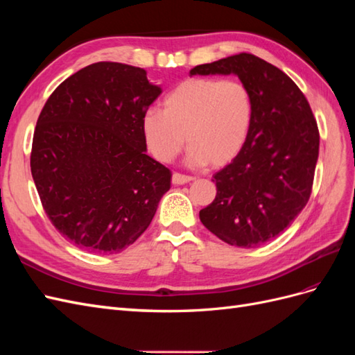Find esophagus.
I'll use <instances>...</instances> for the list:
<instances>
[{
    "label": "esophagus",
    "instance_id": "34e87169",
    "mask_svg": "<svg viewBox=\"0 0 355 355\" xmlns=\"http://www.w3.org/2000/svg\"><path fill=\"white\" fill-rule=\"evenodd\" d=\"M192 179H194L192 176L173 173V176H171V184H173V185H184V184H188V182H191Z\"/></svg>",
    "mask_w": 355,
    "mask_h": 355
}]
</instances>
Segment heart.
I'll use <instances>...</instances> for the list:
<instances>
[{
    "instance_id": "heart-1",
    "label": "heart",
    "mask_w": 355,
    "mask_h": 355,
    "mask_svg": "<svg viewBox=\"0 0 355 355\" xmlns=\"http://www.w3.org/2000/svg\"><path fill=\"white\" fill-rule=\"evenodd\" d=\"M164 110L149 108L142 132L151 154L168 163L189 145V166L228 164L250 133L252 94L239 80L188 78L164 98Z\"/></svg>"
}]
</instances>
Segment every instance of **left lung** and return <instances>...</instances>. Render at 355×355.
Wrapping results in <instances>:
<instances>
[{"label": "left lung", "mask_w": 355, "mask_h": 355, "mask_svg": "<svg viewBox=\"0 0 355 355\" xmlns=\"http://www.w3.org/2000/svg\"><path fill=\"white\" fill-rule=\"evenodd\" d=\"M189 73H235L252 94L249 137L213 176L216 197L200 210V220L231 245H261L284 231L309 200L320 146L313 111L292 78L250 53L204 63Z\"/></svg>", "instance_id": "obj_1"}]
</instances>
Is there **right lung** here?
Returning a JSON list of instances; mask_svg holds the SVG:
<instances>
[{"label":"right lung","mask_w":355,"mask_h":355,"mask_svg":"<svg viewBox=\"0 0 355 355\" xmlns=\"http://www.w3.org/2000/svg\"><path fill=\"white\" fill-rule=\"evenodd\" d=\"M161 89L146 71L98 62L50 94L31 173L49 219L80 249L114 254L151 223L171 171L146 155L142 116Z\"/></svg>","instance_id":"right-lung-1"}]
</instances>
